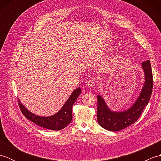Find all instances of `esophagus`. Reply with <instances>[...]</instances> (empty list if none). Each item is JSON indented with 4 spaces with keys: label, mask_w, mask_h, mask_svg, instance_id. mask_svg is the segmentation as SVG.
Instances as JSON below:
<instances>
[{
    "label": "esophagus",
    "mask_w": 161,
    "mask_h": 161,
    "mask_svg": "<svg viewBox=\"0 0 161 161\" xmlns=\"http://www.w3.org/2000/svg\"><path fill=\"white\" fill-rule=\"evenodd\" d=\"M95 81L93 80H91L88 81V86L90 87H93L95 86Z\"/></svg>",
    "instance_id": "esophagus-1"
}]
</instances>
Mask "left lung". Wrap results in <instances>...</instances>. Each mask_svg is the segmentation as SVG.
<instances>
[{
    "instance_id": "obj_1",
    "label": "left lung",
    "mask_w": 161,
    "mask_h": 161,
    "mask_svg": "<svg viewBox=\"0 0 161 161\" xmlns=\"http://www.w3.org/2000/svg\"><path fill=\"white\" fill-rule=\"evenodd\" d=\"M145 81L137 99L131 107L121 111H112L103 97L97 95V118L102 127L111 131H118L133 124L141 116L151 97L153 76L149 60L141 64Z\"/></svg>"
}]
</instances>
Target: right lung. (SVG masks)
<instances>
[{"mask_svg":"<svg viewBox=\"0 0 161 161\" xmlns=\"http://www.w3.org/2000/svg\"><path fill=\"white\" fill-rule=\"evenodd\" d=\"M81 93V91L80 87L77 88L71 93L70 96L65 102L60 110L55 114L50 116H40L33 114L28 108H26L20 100L19 101V107L26 118L31 120L35 124L45 129L59 131V130L66 127L70 123L72 119H73L72 107Z\"/></svg>","mask_w":161,"mask_h":161,"instance_id":"right-lung-1","label":"right lung"}]
</instances>
